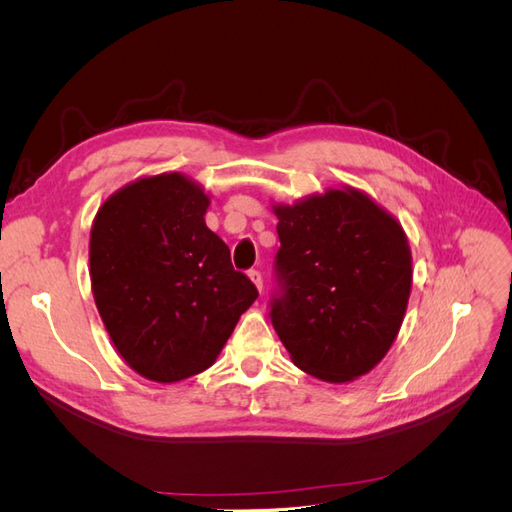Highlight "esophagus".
I'll use <instances>...</instances> for the list:
<instances>
[{
    "label": "esophagus",
    "mask_w": 512,
    "mask_h": 512,
    "mask_svg": "<svg viewBox=\"0 0 512 512\" xmlns=\"http://www.w3.org/2000/svg\"><path fill=\"white\" fill-rule=\"evenodd\" d=\"M247 275H250V280L256 284V288L262 292V275H260V271H256V269H252L250 273H247Z\"/></svg>",
    "instance_id": "1"
}]
</instances>
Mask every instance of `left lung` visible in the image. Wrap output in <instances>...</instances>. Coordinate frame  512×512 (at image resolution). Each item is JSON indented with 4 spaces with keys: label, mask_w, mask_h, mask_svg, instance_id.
Returning <instances> with one entry per match:
<instances>
[{
    "label": "left lung",
    "mask_w": 512,
    "mask_h": 512,
    "mask_svg": "<svg viewBox=\"0 0 512 512\" xmlns=\"http://www.w3.org/2000/svg\"><path fill=\"white\" fill-rule=\"evenodd\" d=\"M273 211L282 245L269 316L292 363L327 382L367 374L393 346L408 307L404 228L354 188Z\"/></svg>",
    "instance_id": "left-lung-1"
}]
</instances>
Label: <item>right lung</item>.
<instances>
[{"mask_svg":"<svg viewBox=\"0 0 512 512\" xmlns=\"http://www.w3.org/2000/svg\"><path fill=\"white\" fill-rule=\"evenodd\" d=\"M209 196L181 173L128 183L98 209L89 275L121 359L153 382L211 367L258 299L205 224Z\"/></svg>","mask_w":512,"mask_h":512,"instance_id":"1","label":"right lung"}]
</instances>
